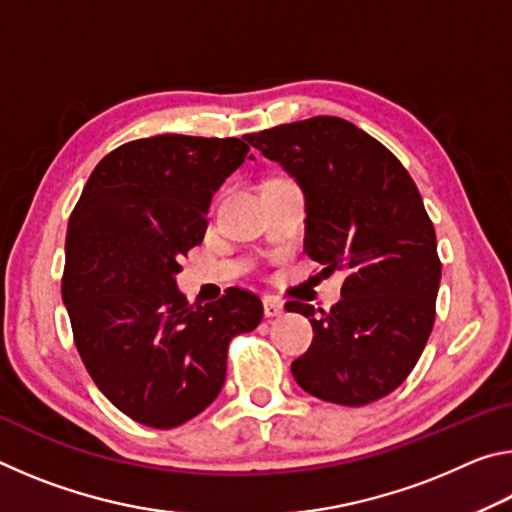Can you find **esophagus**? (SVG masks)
<instances>
[{
	"mask_svg": "<svg viewBox=\"0 0 512 512\" xmlns=\"http://www.w3.org/2000/svg\"><path fill=\"white\" fill-rule=\"evenodd\" d=\"M284 314V302L275 296H266L264 298V316L266 318H275Z\"/></svg>",
	"mask_w": 512,
	"mask_h": 512,
	"instance_id": "34e87169",
	"label": "esophagus"
}]
</instances>
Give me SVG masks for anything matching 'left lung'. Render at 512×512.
Returning <instances> with one entry per match:
<instances>
[{
  "mask_svg": "<svg viewBox=\"0 0 512 512\" xmlns=\"http://www.w3.org/2000/svg\"><path fill=\"white\" fill-rule=\"evenodd\" d=\"M246 142L298 183L305 248L320 273H345L329 311L287 305L314 327L293 377L325 402L379 400L409 377L436 318L438 244L418 187L384 144L339 117L293 121Z\"/></svg>",
  "mask_w": 512,
  "mask_h": 512,
  "instance_id": "8db88e82",
  "label": "left lung"
}]
</instances>
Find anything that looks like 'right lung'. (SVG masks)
Returning a JSON list of instances; mask_svg holds the SVG:
<instances>
[{"instance_id": "right-lung-1", "label": "right lung", "mask_w": 512, "mask_h": 512, "mask_svg": "<svg viewBox=\"0 0 512 512\" xmlns=\"http://www.w3.org/2000/svg\"><path fill=\"white\" fill-rule=\"evenodd\" d=\"M248 151L237 137L128 142L97 164L69 216L63 302L74 343L99 391L146 427L205 411L223 388L230 339L264 316L244 289L194 307L176 282L214 192L253 160Z\"/></svg>"}]
</instances>
